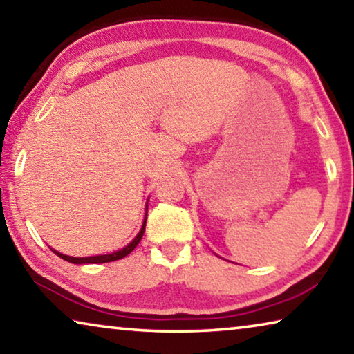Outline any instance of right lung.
I'll return each mask as SVG.
<instances>
[{"mask_svg":"<svg viewBox=\"0 0 354 354\" xmlns=\"http://www.w3.org/2000/svg\"><path fill=\"white\" fill-rule=\"evenodd\" d=\"M145 223H147V215H145V220H143V225H142V227H140L139 234H137V236L134 237V241L131 242V243H128L124 248L118 250V251H113V253H111V254H100V256H88V257H73V256H67V254L59 253V251L53 250V248H51V251H53V253H55V254H57L59 257H62L64 261L71 262V263H104V262L118 261V259H122V257L128 256V254L131 253V251H133V250L137 247V245H139L140 239H142V236H143V232H145Z\"/></svg>","mask_w":354,"mask_h":354,"instance_id":"add662e5","label":"right lung"}]
</instances>
